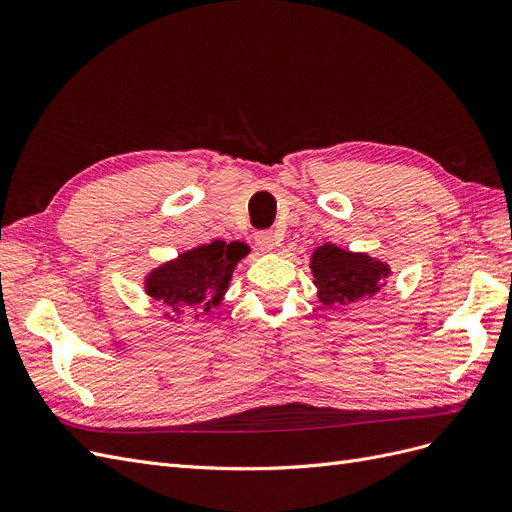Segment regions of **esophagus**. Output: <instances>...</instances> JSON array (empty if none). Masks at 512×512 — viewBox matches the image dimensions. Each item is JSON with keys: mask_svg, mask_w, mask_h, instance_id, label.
Masks as SVG:
<instances>
[{"mask_svg": "<svg viewBox=\"0 0 512 512\" xmlns=\"http://www.w3.org/2000/svg\"><path fill=\"white\" fill-rule=\"evenodd\" d=\"M254 241H256V245L260 247L262 252H271L273 247H275V235L271 230H258L256 235H254Z\"/></svg>", "mask_w": 512, "mask_h": 512, "instance_id": "34e87169", "label": "esophagus"}]
</instances>
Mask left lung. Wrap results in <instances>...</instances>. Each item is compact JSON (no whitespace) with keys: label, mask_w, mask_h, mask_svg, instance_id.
Listing matches in <instances>:
<instances>
[{"label":"left lung","mask_w":512,"mask_h":512,"mask_svg":"<svg viewBox=\"0 0 512 512\" xmlns=\"http://www.w3.org/2000/svg\"><path fill=\"white\" fill-rule=\"evenodd\" d=\"M309 269L318 288V301L327 307L374 299L391 275L386 262L363 252H348L333 243L316 247Z\"/></svg>","instance_id":"1"}]
</instances>
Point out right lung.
<instances>
[{
    "mask_svg": "<svg viewBox=\"0 0 512 512\" xmlns=\"http://www.w3.org/2000/svg\"><path fill=\"white\" fill-rule=\"evenodd\" d=\"M247 252L250 250L245 243L220 239L192 247L149 271L145 292L162 305L166 320H179L185 314L194 318L200 312L209 314L222 303L232 271Z\"/></svg>",
    "mask_w": 512,
    "mask_h": 512,
    "instance_id": "obj_1",
    "label": "right lung"
}]
</instances>
